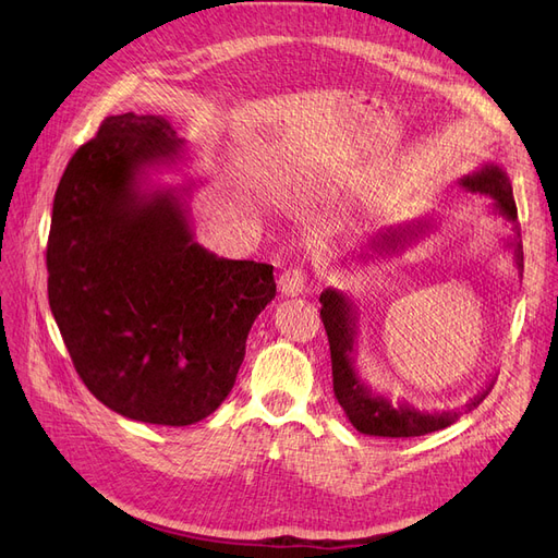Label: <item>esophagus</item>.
I'll return each mask as SVG.
<instances>
[{"mask_svg": "<svg viewBox=\"0 0 558 558\" xmlns=\"http://www.w3.org/2000/svg\"><path fill=\"white\" fill-rule=\"evenodd\" d=\"M305 283H307V275L305 269H302L300 265H293L289 269H283V275L279 277V289L283 295H291V298H298L305 293Z\"/></svg>", "mask_w": 558, "mask_h": 558, "instance_id": "34e87169", "label": "esophagus"}]
</instances>
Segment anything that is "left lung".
Wrapping results in <instances>:
<instances>
[{
  "instance_id": "left-lung-1",
  "label": "left lung",
  "mask_w": 558,
  "mask_h": 558,
  "mask_svg": "<svg viewBox=\"0 0 558 558\" xmlns=\"http://www.w3.org/2000/svg\"><path fill=\"white\" fill-rule=\"evenodd\" d=\"M465 191L488 195L492 209L502 216L505 221L512 223L514 238L508 240V246L514 251L517 267L523 269V246L521 234L517 226V205L512 195V183L508 172L500 165L486 162L480 170L465 174L459 181ZM435 228V218H416V221L398 223L381 228L373 240H369V253H361L359 258L379 260L386 256H393L408 246L424 240L428 232ZM320 320H324L328 342H330V361H332V391L337 402L342 404L344 414L359 433L375 435V437H416L442 430L459 421L461 412H418L412 404L400 402L393 404L386 396L375 393L356 369V335H359V307L353 305L349 295L337 289H326L320 293ZM494 388V379L488 381L482 391L472 398L465 410L477 408V404L488 396Z\"/></svg>"
}]
</instances>
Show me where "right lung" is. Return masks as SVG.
Segmentation results:
<instances>
[{
	"label": "right lung",
	"instance_id": "right-lung-1",
	"mask_svg": "<svg viewBox=\"0 0 558 558\" xmlns=\"http://www.w3.org/2000/svg\"><path fill=\"white\" fill-rule=\"evenodd\" d=\"M183 158L162 116L121 113L72 156L46 246L48 305L78 377L109 410L191 426L232 391L272 265L199 246L191 185H148Z\"/></svg>",
	"mask_w": 558,
	"mask_h": 558
}]
</instances>
